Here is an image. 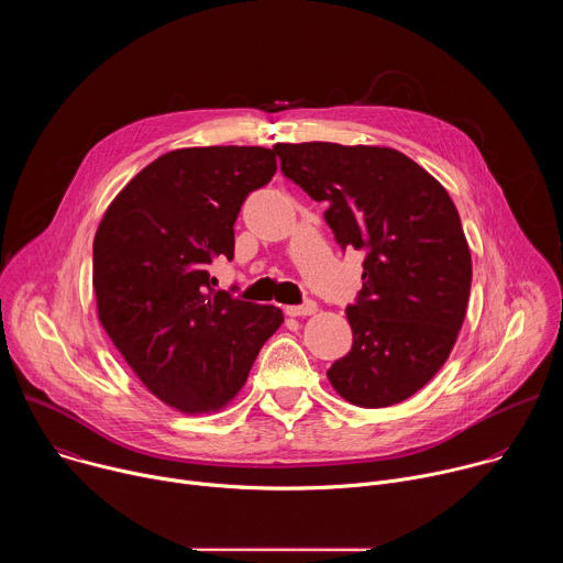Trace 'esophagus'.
Returning a JSON list of instances; mask_svg holds the SVG:
<instances>
[{
  "label": "esophagus",
  "instance_id": "34e87169",
  "mask_svg": "<svg viewBox=\"0 0 563 563\" xmlns=\"http://www.w3.org/2000/svg\"><path fill=\"white\" fill-rule=\"evenodd\" d=\"M316 302L313 300H307V302H302V305H287L285 307V313L287 316H311V313H316Z\"/></svg>",
  "mask_w": 563,
  "mask_h": 563
}]
</instances>
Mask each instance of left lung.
Returning <instances> with one entry per match:
<instances>
[{
    "instance_id": "obj_1",
    "label": "left lung",
    "mask_w": 563,
    "mask_h": 563,
    "mask_svg": "<svg viewBox=\"0 0 563 563\" xmlns=\"http://www.w3.org/2000/svg\"><path fill=\"white\" fill-rule=\"evenodd\" d=\"M280 172L325 202L339 245L363 250V289L347 307L352 350L328 378L358 408L419 391L448 361L465 318L472 258L459 211L415 159L387 146L274 144Z\"/></svg>"
}]
</instances>
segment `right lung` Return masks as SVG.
Wrapping results in <instances>:
<instances>
[{
  "label": "right lung",
  "mask_w": 563,
  "mask_h": 563,
  "mask_svg": "<svg viewBox=\"0 0 563 563\" xmlns=\"http://www.w3.org/2000/svg\"><path fill=\"white\" fill-rule=\"evenodd\" d=\"M276 169L265 146L176 148L144 167L98 227L100 323L144 387L183 415L227 408L283 325L278 307L211 287V265L233 258L240 207Z\"/></svg>",
  "instance_id": "right-lung-1"
}]
</instances>
